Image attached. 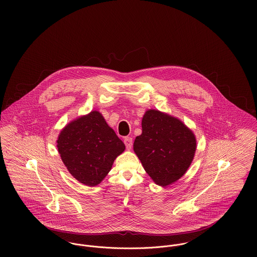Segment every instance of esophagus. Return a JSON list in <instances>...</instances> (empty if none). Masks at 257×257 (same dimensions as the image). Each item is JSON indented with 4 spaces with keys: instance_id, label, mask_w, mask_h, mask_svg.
Returning a JSON list of instances; mask_svg holds the SVG:
<instances>
[{
    "instance_id": "obj_1",
    "label": "esophagus",
    "mask_w": 257,
    "mask_h": 257,
    "mask_svg": "<svg viewBox=\"0 0 257 257\" xmlns=\"http://www.w3.org/2000/svg\"><path fill=\"white\" fill-rule=\"evenodd\" d=\"M123 143H124V145H125L126 149H128V150L133 147V139H132V138L125 137V138L123 139Z\"/></svg>"
}]
</instances>
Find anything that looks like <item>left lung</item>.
<instances>
[{"label": "left lung", "instance_id": "1", "mask_svg": "<svg viewBox=\"0 0 257 257\" xmlns=\"http://www.w3.org/2000/svg\"><path fill=\"white\" fill-rule=\"evenodd\" d=\"M143 133L136 138L134 150L145 170L159 186L180 179L191 165L197 143L193 132L183 122L157 110L146 111Z\"/></svg>", "mask_w": 257, "mask_h": 257}]
</instances>
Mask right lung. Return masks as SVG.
Returning <instances> with one entry per match:
<instances>
[{"mask_svg": "<svg viewBox=\"0 0 257 257\" xmlns=\"http://www.w3.org/2000/svg\"><path fill=\"white\" fill-rule=\"evenodd\" d=\"M57 148L74 178L93 187L107 176L125 147L102 113L93 110L74 119L60 132Z\"/></svg>", "mask_w": 257, "mask_h": 257, "instance_id": "add662e5", "label": "right lung"}]
</instances>
